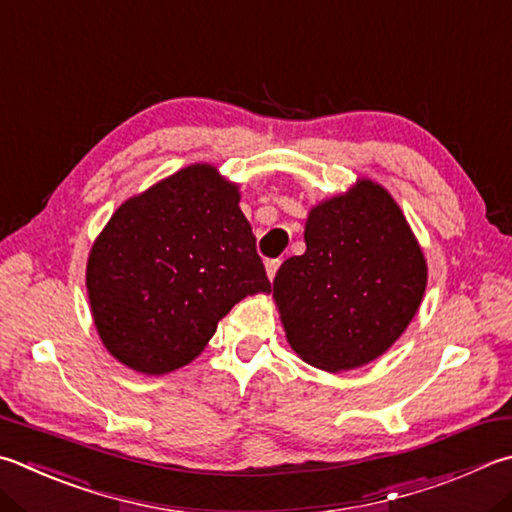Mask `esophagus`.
<instances>
[{
    "instance_id": "esophagus-1",
    "label": "esophagus",
    "mask_w": 512,
    "mask_h": 512,
    "mask_svg": "<svg viewBox=\"0 0 512 512\" xmlns=\"http://www.w3.org/2000/svg\"><path fill=\"white\" fill-rule=\"evenodd\" d=\"M280 259H268L266 262V275H268V280H273L275 277V273H277V268H280Z\"/></svg>"
}]
</instances>
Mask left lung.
<instances>
[{
  "label": "left lung",
  "mask_w": 512,
  "mask_h": 512,
  "mask_svg": "<svg viewBox=\"0 0 512 512\" xmlns=\"http://www.w3.org/2000/svg\"><path fill=\"white\" fill-rule=\"evenodd\" d=\"M304 244L273 280L288 345L331 374L383 356L410 327L427 286L423 248L401 206L362 176L309 210Z\"/></svg>",
  "instance_id": "left-lung-1"
}]
</instances>
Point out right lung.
<instances>
[{"label":"right lung","instance_id":"1","mask_svg":"<svg viewBox=\"0 0 512 512\" xmlns=\"http://www.w3.org/2000/svg\"><path fill=\"white\" fill-rule=\"evenodd\" d=\"M239 185L192 163L134 194L100 230L87 295L105 349L145 376L188 365L246 295L268 293Z\"/></svg>","mask_w":512,"mask_h":512}]
</instances>
